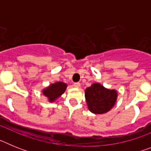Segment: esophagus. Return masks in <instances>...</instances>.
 I'll list each match as a JSON object with an SVG mask.
<instances>
[{
    "label": "esophagus",
    "mask_w": 151,
    "mask_h": 151,
    "mask_svg": "<svg viewBox=\"0 0 151 151\" xmlns=\"http://www.w3.org/2000/svg\"><path fill=\"white\" fill-rule=\"evenodd\" d=\"M73 86H74L75 88H79L80 87V83H79V82H76V83H74Z\"/></svg>",
    "instance_id": "esophagus-1"
}]
</instances>
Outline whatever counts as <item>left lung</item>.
I'll use <instances>...</instances> for the list:
<instances>
[{
  "label": "left lung",
  "instance_id": "left-lung-1",
  "mask_svg": "<svg viewBox=\"0 0 151 151\" xmlns=\"http://www.w3.org/2000/svg\"><path fill=\"white\" fill-rule=\"evenodd\" d=\"M116 98V91L105 88L99 83L93 84L85 90V99L89 110L95 114H103L111 110Z\"/></svg>",
  "mask_w": 151,
  "mask_h": 151
}]
</instances>
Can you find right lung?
<instances>
[{
  "instance_id": "obj_1",
  "label": "right lung",
  "mask_w": 151,
  "mask_h": 151,
  "mask_svg": "<svg viewBox=\"0 0 151 151\" xmlns=\"http://www.w3.org/2000/svg\"><path fill=\"white\" fill-rule=\"evenodd\" d=\"M66 84L63 82H56L51 84L48 88L44 89L43 94L47 97L50 102H54L57 98L60 97L66 88Z\"/></svg>"
}]
</instances>
